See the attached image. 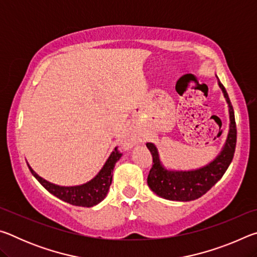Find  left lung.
I'll list each match as a JSON object with an SVG mask.
<instances>
[{
    "label": "left lung",
    "mask_w": 257,
    "mask_h": 257,
    "mask_svg": "<svg viewBox=\"0 0 257 257\" xmlns=\"http://www.w3.org/2000/svg\"><path fill=\"white\" fill-rule=\"evenodd\" d=\"M217 78V77H216ZM217 85L222 90L229 107V132L222 150L210 163L195 170H170L160 159L159 151L153 143L146 146L153 156V165L147 177V184L158 196L177 202H189L207 193L219 181L233 159L237 142V129L233 107L227 90L217 78Z\"/></svg>",
    "instance_id": "obj_1"
}]
</instances>
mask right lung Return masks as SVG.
<instances>
[{
	"mask_svg": "<svg viewBox=\"0 0 257 257\" xmlns=\"http://www.w3.org/2000/svg\"><path fill=\"white\" fill-rule=\"evenodd\" d=\"M121 155L122 154L119 153V151L115 147L97 175L92 180L87 181L86 184L78 186H59L52 184V182L43 179L42 177L38 176L33 170L32 167L28 163L27 164L32 175L36 178L38 182L47 191H50L55 197L71 204V205L92 207L94 205H97L98 203H101L106 197L108 188H110L112 182L113 169H114L115 163L120 160Z\"/></svg>",
	"mask_w": 257,
	"mask_h": 257,
	"instance_id": "1",
	"label": "right lung"
}]
</instances>
